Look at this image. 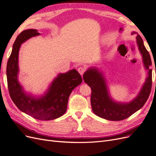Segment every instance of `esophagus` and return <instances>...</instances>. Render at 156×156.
I'll return each instance as SVG.
<instances>
[{
	"label": "esophagus",
	"instance_id": "1",
	"mask_svg": "<svg viewBox=\"0 0 156 156\" xmlns=\"http://www.w3.org/2000/svg\"><path fill=\"white\" fill-rule=\"evenodd\" d=\"M78 72H79V73L81 75V76H83V75L84 74V73L85 72V71H86V68L85 67H79V68H78Z\"/></svg>",
	"mask_w": 156,
	"mask_h": 156
}]
</instances>
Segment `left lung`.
Masks as SVG:
<instances>
[{"mask_svg": "<svg viewBox=\"0 0 156 156\" xmlns=\"http://www.w3.org/2000/svg\"><path fill=\"white\" fill-rule=\"evenodd\" d=\"M133 33L132 34H135ZM136 40L140 51L142 55L143 63L148 70V76L141 90L139 95L130 103L121 104L114 102L108 91L106 83L102 74L95 68H90L83 75L84 82L91 88V105L92 110L96 115L112 121H120L126 119L135 112L141 109L150 95L152 88V65L151 58L146 49L142 38L136 35Z\"/></svg>", "mask_w": 156, "mask_h": 156, "instance_id": "obj_1", "label": "left lung"}]
</instances>
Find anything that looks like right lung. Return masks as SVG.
I'll list each match as a JSON object with an SVG mask.
<instances>
[{"label": "right lung", "mask_w": 156, "mask_h": 156, "mask_svg": "<svg viewBox=\"0 0 156 156\" xmlns=\"http://www.w3.org/2000/svg\"><path fill=\"white\" fill-rule=\"evenodd\" d=\"M39 34L36 29H27L17 36L6 68L8 87L12 101L21 111L36 119L50 120L65 114L70 93L83 80L79 72L73 69L59 74L44 96L35 98L24 93L17 79L18 52L22 43Z\"/></svg>", "instance_id": "right-lung-1"}]
</instances>
